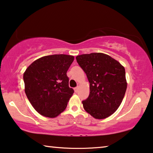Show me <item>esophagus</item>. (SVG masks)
<instances>
[{"label":"esophagus","mask_w":153,"mask_h":153,"mask_svg":"<svg viewBox=\"0 0 153 153\" xmlns=\"http://www.w3.org/2000/svg\"><path fill=\"white\" fill-rule=\"evenodd\" d=\"M78 90H79V87H76V88H74L75 92H77V91H78Z\"/></svg>","instance_id":"obj_1"}]
</instances>
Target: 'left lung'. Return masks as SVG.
<instances>
[{"label": "left lung", "mask_w": 153, "mask_h": 153, "mask_svg": "<svg viewBox=\"0 0 153 153\" xmlns=\"http://www.w3.org/2000/svg\"><path fill=\"white\" fill-rule=\"evenodd\" d=\"M90 82L88 98L82 101L85 111L96 119L111 116L120 107L125 94V69L109 55L100 53L76 57Z\"/></svg>", "instance_id": "1"}]
</instances>
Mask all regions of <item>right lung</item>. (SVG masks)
I'll list each match as a JSON object with an SVG mask.
<instances>
[{"instance_id":"1","label":"right lung","mask_w":153,"mask_h":153,"mask_svg":"<svg viewBox=\"0 0 153 153\" xmlns=\"http://www.w3.org/2000/svg\"><path fill=\"white\" fill-rule=\"evenodd\" d=\"M74 59L63 54L44 56L33 62L25 72L26 95L42 116L55 117L66 108L74 93L66 73Z\"/></svg>"}]
</instances>
